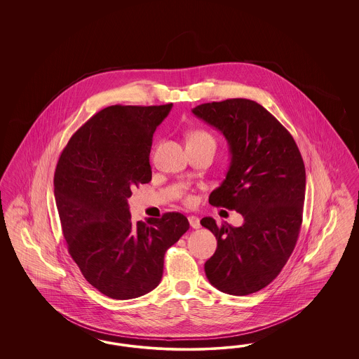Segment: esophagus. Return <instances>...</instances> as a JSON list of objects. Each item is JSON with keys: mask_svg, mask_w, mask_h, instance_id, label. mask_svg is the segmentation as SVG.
<instances>
[{"mask_svg": "<svg viewBox=\"0 0 359 359\" xmlns=\"http://www.w3.org/2000/svg\"><path fill=\"white\" fill-rule=\"evenodd\" d=\"M188 221H189V225L192 229H198L201 226L200 225V218L196 217V216H189Z\"/></svg>", "mask_w": 359, "mask_h": 359, "instance_id": "34e87169", "label": "esophagus"}]
</instances>
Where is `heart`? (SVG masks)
<instances>
[{"mask_svg":"<svg viewBox=\"0 0 359 359\" xmlns=\"http://www.w3.org/2000/svg\"><path fill=\"white\" fill-rule=\"evenodd\" d=\"M201 142H215V140L210 134H208L205 131H194L189 134L188 143H201ZM191 201H192V198H189V203Z\"/></svg>","mask_w":359,"mask_h":359,"instance_id":"heart-1","label":"heart"}]
</instances>
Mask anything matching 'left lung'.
<instances>
[{
  "mask_svg": "<svg viewBox=\"0 0 359 359\" xmlns=\"http://www.w3.org/2000/svg\"><path fill=\"white\" fill-rule=\"evenodd\" d=\"M192 113L228 142V171L209 203L243 217L239 228L201 219L217 239L204 266L208 280L224 294H254L279 275L294 251L304 205L303 158L292 135L255 101L208 102Z\"/></svg>",
  "mask_w": 359,
  "mask_h": 359,
  "instance_id": "8db88e82",
  "label": "left lung"
}]
</instances>
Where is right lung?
Returning a JSON list of instances; mask_svg holds the SVG:
<instances>
[{
	"label": "right lung",
	"mask_w": 359,
	"mask_h": 359,
	"mask_svg": "<svg viewBox=\"0 0 359 359\" xmlns=\"http://www.w3.org/2000/svg\"><path fill=\"white\" fill-rule=\"evenodd\" d=\"M172 109L113 105L72 135L56 165L54 194L72 259L111 299L149 294L164 254L189 229L180 213L131 222V188L151 180L152 135Z\"/></svg>",
	"instance_id": "right-lung-1"
}]
</instances>
